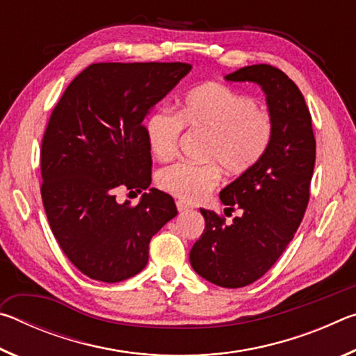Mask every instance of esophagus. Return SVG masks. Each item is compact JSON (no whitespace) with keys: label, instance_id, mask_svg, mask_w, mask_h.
I'll return each mask as SVG.
<instances>
[{"label":"esophagus","instance_id":"34e87169","mask_svg":"<svg viewBox=\"0 0 356 356\" xmlns=\"http://www.w3.org/2000/svg\"><path fill=\"white\" fill-rule=\"evenodd\" d=\"M176 206H177V210H179L180 213L188 212V210H191V206H188V204L184 202V201H177V202H176Z\"/></svg>","mask_w":356,"mask_h":356}]
</instances>
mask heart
Segmentation results:
<instances>
[{
	"instance_id": "1",
	"label": "heart",
	"mask_w": 356,
	"mask_h": 356,
	"mask_svg": "<svg viewBox=\"0 0 356 356\" xmlns=\"http://www.w3.org/2000/svg\"><path fill=\"white\" fill-rule=\"evenodd\" d=\"M184 124L209 134L202 159L196 165L179 161L163 168L156 184L163 191L186 202L200 201L220 184L221 170L240 176L252 170L272 143L273 119L256 100L221 83L193 88L180 102L179 114L159 108L144 125L150 154L171 160L177 152Z\"/></svg>"
}]
</instances>
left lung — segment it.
Here are the masks:
<instances>
[{"mask_svg": "<svg viewBox=\"0 0 356 356\" xmlns=\"http://www.w3.org/2000/svg\"><path fill=\"white\" fill-rule=\"evenodd\" d=\"M225 80L259 84L273 119L272 143L261 161L220 191L221 202L242 215L225 225L212 210L201 209L206 227L190 251L197 275L237 289L267 273L297 232L309 201L316 138L303 94L284 72L256 64Z\"/></svg>", "mask_w": 356, "mask_h": 356, "instance_id": "1", "label": "left lung"}]
</instances>
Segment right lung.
I'll return each instance as SVG.
<instances>
[{
  "label": "right lung",
  "instance_id": "1",
  "mask_svg": "<svg viewBox=\"0 0 356 356\" xmlns=\"http://www.w3.org/2000/svg\"><path fill=\"white\" fill-rule=\"evenodd\" d=\"M191 70L186 63H99L74 78L48 120L40 150L42 202L69 261L91 280L119 282L146 267L149 243L177 215L149 188L143 120ZM120 186L143 193L119 204Z\"/></svg>",
  "mask_w": 356,
  "mask_h": 356
}]
</instances>
